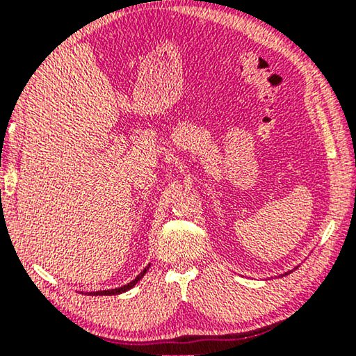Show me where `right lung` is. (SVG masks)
<instances>
[{
  "label": "right lung",
  "instance_id": "right-lung-1",
  "mask_svg": "<svg viewBox=\"0 0 356 356\" xmlns=\"http://www.w3.org/2000/svg\"><path fill=\"white\" fill-rule=\"evenodd\" d=\"M147 269L149 267H145V269L140 272V274L136 277V279L133 280V282H129L128 285H123V286H120V289H113V290H105V291H94V293H90V295H120V293H123V291H126V290H129V289H133V286L138 284V282L143 279L144 277V274L145 272H147Z\"/></svg>",
  "mask_w": 356,
  "mask_h": 356
}]
</instances>
